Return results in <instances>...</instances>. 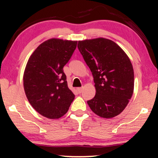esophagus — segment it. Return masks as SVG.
Listing matches in <instances>:
<instances>
[{
	"mask_svg": "<svg viewBox=\"0 0 158 158\" xmlns=\"http://www.w3.org/2000/svg\"><path fill=\"white\" fill-rule=\"evenodd\" d=\"M82 89H83V88H77V91H78V92H79V94H81V92H82Z\"/></svg>",
	"mask_w": 158,
	"mask_h": 158,
	"instance_id": "obj_1",
	"label": "esophagus"
}]
</instances>
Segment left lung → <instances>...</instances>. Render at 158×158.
Segmentation results:
<instances>
[{
    "label": "left lung",
    "instance_id": "left-lung-1",
    "mask_svg": "<svg viewBox=\"0 0 158 158\" xmlns=\"http://www.w3.org/2000/svg\"><path fill=\"white\" fill-rule=\"evenodd\" d=\"M78 49L95 83V97L87 102L90 108L103 118L119 115L134 92L135 75L128 56L114 41L104 38L79 41Z\"/></svg>",
    "mask_w": 158,
    "mask_h": 158
}]
</instances>
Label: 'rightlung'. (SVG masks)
<instances>
[{"label": "right lung", "mask_w": 158, "mask_h": 158, "mask_svg": "<svg viewBox=\"0 0 158 158\" xmlns=\"http://www.w3.org/2000/svg\"><path fill=\"white\" fill-rule=\"evenodd\" d=\"M77 41L50 39L35 49L23 73V88L29 102L48 119L68 112L75 95L68 88L63 68L73 55Z\"/></svg>", "instance_id": "obj_1"}]
</instances>
